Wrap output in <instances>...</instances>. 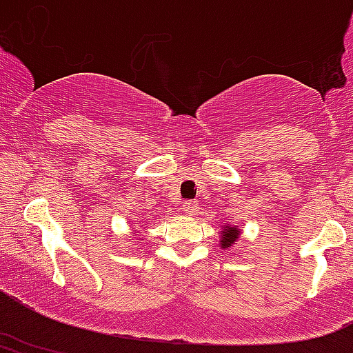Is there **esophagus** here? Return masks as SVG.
<instances>
[{
	"label": "esophagus",
	"instance_id": "34e87169",
	"mask_svg": "<svg viewBox=\"0 0 353 353\" xmlns=\"http://www.w3.org/2000/svg\"><path fill=\"white\" fill-rule=\"evenodd\" d=\"M183 212L186 213V215H190V216L198 215V213H199V205H198L196 201H184Z\"/></svg>",
	"mask_w": 353,
	"mask_h": 353
}]
</instances>
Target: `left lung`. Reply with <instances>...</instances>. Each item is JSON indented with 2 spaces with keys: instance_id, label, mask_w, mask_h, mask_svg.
Listing matches in <instances>:
<instances>
[{
  "instance_id": "8db88e82",
  "label": "left lung",
  "mask_w": 353,
  "mask_h": 353,
  "mask_svg": "<svg viewBox=\"0 0 353 353\" xmlns=\"http://www.w3.org/2000/svg\"><path fill=\"white\" fill-rule=\"evenodd\" d=\"M241 237V229L237 225H230V223H227V225L222 227V230H220V239H219V244L222 249H229L230 245H234L239 241Z\"/></svg>"
}]
</instances>
